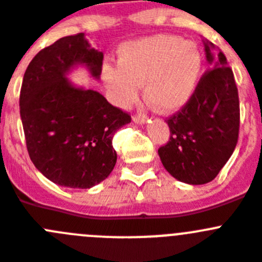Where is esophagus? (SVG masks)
<instances>
[{"instance_id": "obj_1", "label": "esophagus", "mask_w": 262, "mask_h": 262, "mask_svg": "<svg viewBox=\"0 0 262 262\" xmlns=\"http://www.w3.org/2000/svg\"><path fill=\"white\" fill-rule=\"evenodd\" d=\"M133 121L137 122V124H145L146 116L142 114V112H140V114H136L133 116Z\"/></svg>"}]
</instances>
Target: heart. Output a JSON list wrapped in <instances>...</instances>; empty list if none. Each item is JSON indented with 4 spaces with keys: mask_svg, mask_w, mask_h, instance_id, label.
Returning <instances> with one entry per match:
<instances>
[{
    "mask_svg": "<svg viewBox=\"0 0 262 262\" xmlns=\"http://www.w3.org/2000/svg\"><path fill=\"white\" fill-rule=\"evenodd\" d=\"M197 46L176 35H154L124 44L117 67L104 65L102 78L115 104L129 107L145 83V99L163 114L189 100L201 73Z\"/></svg>",
    "mask_w": 262,
    "mask_h": 262,
    "instance_id": "obj_1",
    "label": "heart"
}]
</instances>
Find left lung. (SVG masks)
Here are the masks:
<instances>
[{
    "instance_id": "1",
    "label": "left lung",
    "mask_w": 262,
    "mask_h": 262,
    "mask_svg": "<svg viewBox=\"0 0 262 262\" xmlns=\"http://www.w3.org/2000/svg\"><path fill=\"white\" fill-rule=\"evenodd\" d=\"M211 69L179 112L167 119L169 141L158 150L164 168L183 183L200 185L215 179L234 152L240 108L234 73L223 52L202 40Z\"/></svg>"
}]
</instances>
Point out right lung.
<instances>
[{"instance_id": "1", "label": "right lung", "mask_w": 262, "mask_h": 262, "mask_svg": "<svg viewBox=\"0 0 262 262\" xmlns=\"http://www.w3.org/2000/svg\"><path fill=\"white\" fill-rule=\"evenodd\" d=\"M77 65L100 77L103 53L84 34L41 49L26 69L19 107L35 167L58 185L87 189L110 176L117 160L114 134L132 119L98 91L72 84L67 75Z\"/></svg>"}]
</instances>
